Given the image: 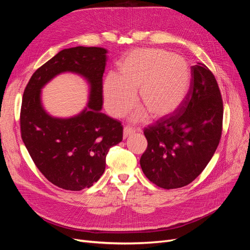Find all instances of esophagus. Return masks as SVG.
Instances as JSON below:
<instances>
[{"label":"esophagus","instance_id":"34e87169","mask_svg":"<svg viewBox=\"0 0 250 250\" xmlns=\"http://www.w3.org/2000/svg\"><path fill=\"white\" fill-rule=\"evenodd\" d=\"M134 128L131 126H125L124 129H123V133H124V138L126 139L127 137H129V135L134 133Z\"/></svg>","mask_w":250,"mask_h":250}]
</instances>
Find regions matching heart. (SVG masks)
Instances as JSON below:
<instances>
[{
  "label": "heart",
  "instance_id": "1",
  "mask_svg": "<svg viewBox=\"0 0 250 250\" xmlns=\"http://www.w3.org/2000/svg\"><path fill=\"white\" fill-rule=\"evenodd\" d=\"M192 84L187 60L162 49L132 51L103 82L105 107L112 117H121L131 107L137 90L141 103L134 112L143 119L146 111L153 118L172 115L186 101Z\"/></svg>",
  "mask_w": 250,
  "mask_h": 250
}]
</instances>
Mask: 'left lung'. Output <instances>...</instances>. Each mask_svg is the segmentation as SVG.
<instances>
[{
  "label": "left lung",
  "mask_w": 250,
  "mask_h": 250,
  "mask_svg": "<svg viewBox=\"0 0 250 250\" xmlns=\"http://www.w3.org/2000/svg\"><path fill=\"white\" fill-rule=\"evenodd\" d=\"M192 84L186 101L173 115L145 128L148 146L140 160L146 177L157 187L177 188L207 167L222 134L223 101L208 67H191Z\"/></svg>",
  "instance_id": "1"
}]
</instances>
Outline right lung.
Wrapping results in <instances>:
<instances>
[{
	"mask_svg": "<svg viewBox=\"0 0 250 250\" xmlns=\"http://www.w3.org/2000/svg\"><path fill=\"white\" fill-rule=\"evenodd\" d=\"M106 53L98 47L60 51L33 73L22 95L21 140L42 175L64 190L80 191L97 183L108 150L123 140L120 121L101 112ZM63 71L82 74L91 84L88 107L70 119L49 116L40 102L41 87Z\"/></svg>",
	"mask_w": 250,
	"mask_h": 250,
	"instance_id": "obj_1",
	"label": "right lung"
}]
</instances>
